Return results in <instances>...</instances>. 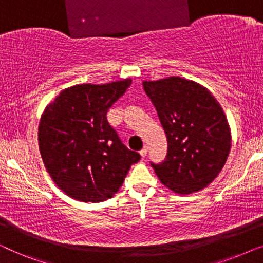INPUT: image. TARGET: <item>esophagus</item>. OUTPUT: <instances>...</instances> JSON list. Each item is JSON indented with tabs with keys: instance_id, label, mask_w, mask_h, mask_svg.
I'll return each mask as SVG.
<instances>
[{
	"instance_id": "34e87169",
	"label": "esophagus",
	"mask_w": 263,
	"mask_h": 263,
	"mask_svg": "<svg viewBox=\"0 0 263 263\" xmlns=\"http://www.w3.org/2000/svg\"><path fill=\"white\" fill-rule=\"evenodd\" d=\"M147 149H148V147L143 146V148L140 151V154H141V157H146L147 156Z\"/></svg>"
}]
</instances>
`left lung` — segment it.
<instances>
[{
  "instance_id": "1",
  "label": "left lung",
  "mask_w": 263,
  "mask_h": 263,
  "mask_svg": "<svg viewBox=\"0 0 263 263\" xmlns=\"http://www.w3.org/2000/svg\"><path fill=\"white\" fill-rule=\"evenodd\" d=\"M167 139L166 158L153 164L160 182L186 195L219 175L231 148V132L220 104L197 82L171 77L143 81Z\"/></svg>"
}]
</instances>
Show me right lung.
<instances>
[{"label": "right lung", "instance_id": "right-lung-1", "mask_svg": "<svg viewBox=\"0 0 263 263\" xmlns=\"http://www.w3.org/2000/svg\"><path fill=\"white\" fill-rule=\"evenodd\" d=\"M132 79L63 89L45 107L38 128L46 171L68 196L82 202L112 197L140 154L128 149L107 122V110Z\"/></svg>", "mask_w": 263, "mask_h": 263}]
</instances>
